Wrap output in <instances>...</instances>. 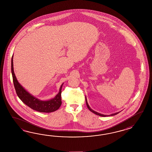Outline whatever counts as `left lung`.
Returning a JSON list of instances; mask_svg holds the SVG:
<instances>
[{
  "label": "left lung",
  "mask_w": 152,
  "mask_h": 152,
  "mask_svg": "<svg viewBox=\"0 0 152 152\" xmlns=\"http://www.w3.org/2000/svg\"><path fill=\"white\" fill-rule=\"evenodd\" d=\"M85 100H86V105H87V106H88V109H89V110L91 111L92 113H94V114H96V115H99V116H101L105 117V116H114V115L118 114L119 113V112H118V113H115L112 114H111V115H104V114H100V113H97V112L93 110L92 109H91V107L89 106L88 104V101H87V99H86V96H85Z\"/></svg>",
  "instance_id": "left-lung-1"
}]
</instances>
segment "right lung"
<instances>
[{"instance_id":"obj_1","label":"right lung","mask_w":152,"mask_h":152,"mask_svg":"<svg viewBox=\"0 0 152 152\" xmlns=\"http://www.w3.org/2000/svg\"><path fill=\"white\" fill-rule=\"evenodd\" d=\"M13 60V55L12 57L11 61L12 74L16 93L19 98L21 100V101L33 110L41 113H51L58 110L62 104L61 90L64 83L61 85L59 92L56 95L55 97L48 100H41L40 99H38V98L33 96L32 94L28 92L19 83L14 74Z\"/></svg>"}]
</instances>
